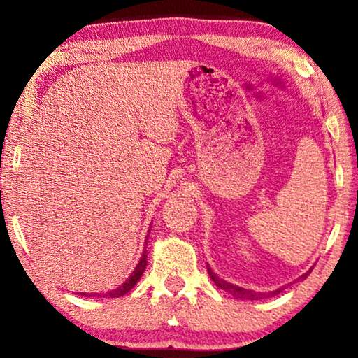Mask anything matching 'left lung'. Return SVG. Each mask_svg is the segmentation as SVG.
<instances>
[{"mask_svg": "<svg viewBox=\"0 0 358 358\" xmlns=\"http://www.w3.org/2000/svg\"><path fill=\"white\" fill-rule=\"evenodd\" d=\"M207 271H208V275L213 280L215 285H217L218 288H222V290H224L227 293H229V295H233L234 298H238V300H261V298L275 296V295H278V293L282 292V288H278V290H273V292H268V293L246 290V288H241V287H238V285H233V283L224 282L223 278H220L217 273H215L208 266H207ZM310 272H311V268L306 273H303L300 278H306L308 275H310Z\"/></svg>", "mask_w": 358, "mask_h": 358, "instance_id": "left-lung-1", "label": "left lung"}]
</instances>
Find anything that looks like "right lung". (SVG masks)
<instances>
[{
    "instance_id": "add662e5",
    "label": "right lung",
    "mask_w": 358,
    "mask_h": 358,
    "mask_svg": "<svg viewBox=\"0 0 358 358\" xmlns=\"http://www.w3.org/2000/svg\"><path fill=\"white\" fill-rule=\"evenodd\" d=\"M148 239V238H146ZM146 249H143V254H141V257H140V261H138V264H136V267H135V271L131 272V275L127 278V280L122 283V285H119L115 288V290H110V292H107V293H80V295H83V296H97V298H119V296H124L125 293H129L131 288H134L135 285H136V282L140 280V277L143 275V272H145V268H146Z\"/></svg>"
}]
</instances>
